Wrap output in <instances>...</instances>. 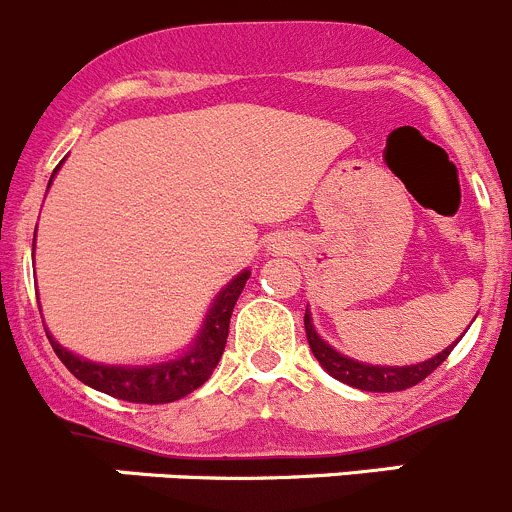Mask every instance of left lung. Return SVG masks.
<instances>
[{"instance_id":"obj_1","label":"left lung","mask_w":512,"mask_h":512,"mask_svg":"<svg viewBox=\"0 0 512 512\" xmlns=\"http://www.w3.org/2000/svg\"><path fill=\"white\" fill-rule=\"evenodd\" d=\"M304 329L306 339H309L311 354L316 357V362L332 374L339 382L349 384L354 389H364V392H402V389H410L415 384H420L422 379L430 377L437 367L447 359V354L455 349V344L442 349L440 354H435L432 359L417 364H405V367H389V364H367L359 362V359L347 357V354L337 352L329 342L319 337L314 321H311V311L306 306L304 314Z\"/></svg>"}]
</instances>
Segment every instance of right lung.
Instances as JSON below:
<instances>
[{
	"mask_svg": "<svg viewBox=\"0 0 512 512\" xmlns=\"http://www.w3.org/2000/svg\"><path fill=\"white\" fill-rule=\"evenodd\" d=\"M60 165L55 168V173L60 170ZM55 173H52V178H55ZM34 241H37V231H34ZM248 276H251V269H243L241 274L233 276V279L218 291L216 299L208 306L206 319H203L196 339L183 349L180 357L165 359V362H92V359H85L80 357V354L70 352L67 347H62L45 326L47 339H50L52 349H55V354L60 357V362L65 364L82 384L97 389V392H105L115 399H123V402H138V405H165V402H175V399L186 397L193 389L201 387V384L213 374L216 364L221 362V354L223 349H226L228 324H231L233 306H236Z\"/></svg>",
	"mask_w": 512,
	"mask_h": 512,
	"instance_id": "right-lung-1",
	"label": "right lung"
}]
</instances>
